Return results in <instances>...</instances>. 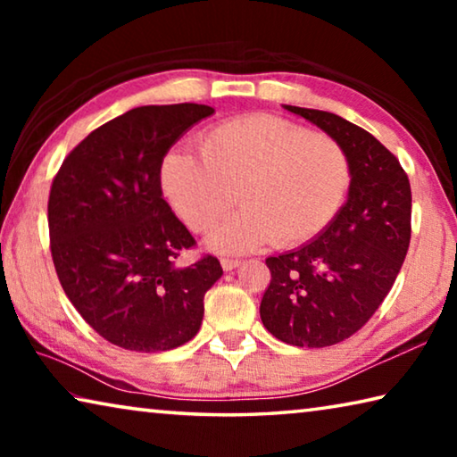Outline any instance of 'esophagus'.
I'll list each match as a JSON object with an SVG mask.
<instances>
[{
  "label": "esophagus",
  "mask_w": 457,
  "mask_h": 457,
  "mask_svg": "<svg viewBox=\"0 0 457 457\" xmlns=\"http://www.w3.org/2000/svg\"><path fill=\"white\" fill-rule=\"evenodd\" d=\"M237 266H242V260H234V258H221V268L226 270V272H231V270H236Z\"/></svg>",
  "instance_id": "obj_1"
}]
</instances>
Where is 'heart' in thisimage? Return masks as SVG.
Instances as JSON below:
<instances>
[{
  "label": "heart",
  "mask_w": 457,
  "mask_h": 457,
  "mask_svg": "<svg viewBox=\"0 0 457 457\" xmlns=\"http://www.w3.org/2000/svg\"><path fill=\"white\" fill-rule=\"evenodd\" d=\"M197 149L201 159L167 153L161 185L195 234H210L242 201L210 239L221 253H244L272 239L278 247L312 242L349 197L353 169L343 145L272 114L220 122L197 137Z\"/></svg>",
  "instance_id": "obj_1"
}]
</instances>
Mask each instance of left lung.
I'll list each match as a JSON object with an SVG mask.
<instances>
[{
  "instance_id": "left-lung-1",
  "label": "left lung",
  "mask_w": 457,
  "mask_h": 457,
  "mask_svg": "<svg viewBox=\"0 0 457 457\" xmlns=\"http://www.w3.org/2000/svg\"><path fill=\"white\" fill-rule=\"evenodd\" d=\"M349 154L353 183L335 221L298 250L268 258L260 316L294 346L322 349L353 337L389 294L411 239V187L386 146L338 114L284 104Z\"/></svg>"
}]
</instances>
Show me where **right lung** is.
Wrapping results in <instances>:
<instances>
[{"label":"right lung","instance_id":"1","mask_svg":"<svg viewBox=\"0 0 457 457\" xmlns=\"http://www.w3.org/2000/svg\"><path fill=\"white\" fill-rule=\"evenodd\" d=\"M207 104L138 106L74 146L52 181L50 250L76 311L108 343L137 353L177 349L197 335L204 296L220 280L161 189V163Z\"/></svg>","mask_w":457,"mask_h":457}]
</instances>
